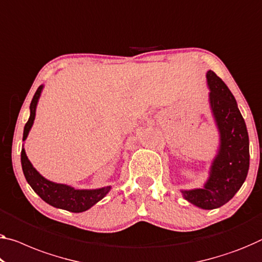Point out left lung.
I'll return each mask as SVG.
<instances>
[{
    "label": "left lung",
    "mask_w": 262,
    "mask_h": 262,
    "mask_svg": "<svg viewBox=\"0 0 262 262\" xmlns=\"http://www.w3.org/2000/svg\"><path fill=\"white\" fill-rule=\"evenodd\" d=\"M210 104L220 134L218 154L203 188L182 191L184 198L204 210L223 206L240 190L249 168V140L234 96L223 79L207 71Z\"/></svg>",
    "instance_id": "left-lung-1"
}]
</instances>
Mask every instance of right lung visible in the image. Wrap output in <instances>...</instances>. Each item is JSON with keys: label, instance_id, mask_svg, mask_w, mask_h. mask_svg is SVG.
I'll use <instances>...</instances> for the list:
<instances>
[{"label": "right lung", "instance_id": "add662e5", "mask_svg": "<svg viewBox=\"0 0 262 262\" xmlns=\"http://www.w3.org/2000/svg\"><path fill=\"white\" fill-rule=\"evenodd\" d=\"M42 89L43 85L38 86L37 91L35 92L33 100H31L30 117L28 119L26 126H24L23 140L27 139L30 128L34 124L36 106H37V102L39 96H41ZM21 164L24 177H26L27 182L30 185L31 188L46 203L56 208H62V210L74 213L84 212L89 210L99 200H102L107 194L108 191L111 190V186L97 188V190H75L74 187L68 186V185L50 182V180L46 179L36 171V168L31 165L30 160L28 159L24 148H22L21 151Z\"/></svg>", "mask_w": 262, "mask_h": 262}]
</instances>
